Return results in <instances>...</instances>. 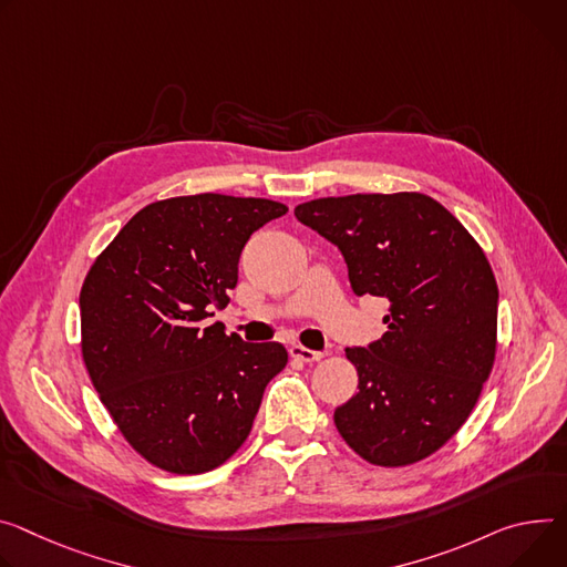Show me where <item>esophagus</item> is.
I'll list each match as a JSON object with an SVG mask.
<instances>
[{"label": "esophagus", "mask_w": 567, "mask_h": 567, "mask_svg": "<svg viewBox=\"0 0 567 567\" xmlns=\"http://www.w3.org/2000/svg\"><path fill=\"white\" fill-rule=\"evenodd\" d=\"M289 352H291V357H296V359H300V362H307V364L319 362V359L326 354V352H321V350H310V348H305V346H300V343H293V346L289 348Z\"/></svg>", "instance_id": "obj_1"}]
</instances>
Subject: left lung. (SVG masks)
I'll return each instance as SVG.
<instances>
[{
  "instance_id": "obj_1",
  "label": "left lung",
  "mask_w": 567,
  "mask_h": 567,
  "mask_svg": "<svg viewBox=\"0 0 567 567\" xmlns=\"http://www.w3.org/2000/svg\"><path fill=\"white\" fill-rule=\"evenodd\" d=\"M293 215L341 250L357 296L391 302L382 339L346 348L359 391L334 409L339 434L375 466L430 456L493 369L499 293L484 250L419 192L317 198Z\"/></svg>"
}]
</instances>
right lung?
Segmentation results:
<instances>
[{"mask_svg":"<svg viewBox=\"0 0 567 567\" xmlns=\"http://www.w3.org/2000/svg\"><path fill=\"white\" fill-rule=\"evenodd\" d=\"M282 203L226 194L142 208L81 289L83 362L126 441L153 466L208 473L246 441L282 343H248L208 319L228 305L239 255Z\"/></svg>","mask_w":567,"mask_h":567,"instance_id":"add662e5","label":"right lung"}]
</instances>
